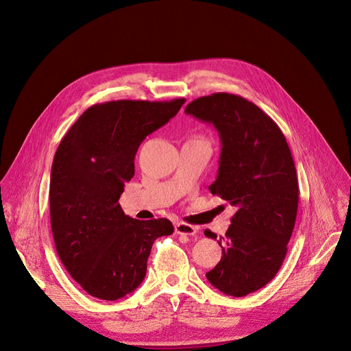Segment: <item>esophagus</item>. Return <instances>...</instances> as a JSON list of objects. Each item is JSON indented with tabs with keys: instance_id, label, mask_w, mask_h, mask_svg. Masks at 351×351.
<instances>
[{
	"instance_id": "obj_1",
	"label": "esophagus",
	"mask_w": 351,
	"mask_h": 351,
	"mask_svg": "<svg viewBox=\"0 0 351 351\" xmlns=\"http://www.w3.org/2000/svg\"><path fill=\"white\" fill-rule=\"evenodd\" d=\"M174 228H176L177 234H182V236H194L197 232V227L187 224V223H182V221L176 223Z\"/></svg>"
}]
</instances>
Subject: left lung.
Masks as SVG:
<instances>
[{
	"mask_svg": "<svg viewBox=\"0 0 351 351\" xmlns=\"http://www.w3.org/2000/svg\"><path fill=\"white\" fill-rule=\"evenodd\" d=\"M186 112L219 131L220 167L208 190L237 210L219 240L221 260L206 277L221 293L244 297L271 281L287 254L298 207L291 152L278 125L240 95L199 97Z\"/></svg>",
	"mask_w": 351,
	"mask_h": 351,
	"instance_id": "left-lung-1",
	"label": "left lung"
}]
</instances>
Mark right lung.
Instances as JSON below:
<instances>
[{"label": "right lung", "mask_w": 351, "mask_h": 351, "mask_svg": "<svg viewBox=\"0 0 351 351\" xmlns=\"http://www.w3.org/2000/svg\"><path fill=\"white\" fill-rule=\"evenodd\" d=\"M186 103L119 99L91 106L61 140L49 178V215L57 254L90 295L119 300L145 277L153 243L173 234L170 220L140 221L119 204L134 177L143 140Z\"/></svg>", "instance_id": "obj_1"}]
</instances>
